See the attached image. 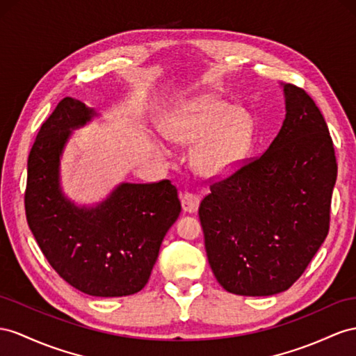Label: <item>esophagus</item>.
Returning <instances> with one entry per match:
<instances>
[{
  "mask_svg": "<svg viewBox=\"0 0 356 356\" xmlns=\"http://www.w3.org/2000/svg\"><path fill=\"white\" fill-rule=\"evenodd\" d=\"M180 202H181V207H184L185 212L193 213L198 209L200 198H198L197 194L188 193V191H185V193L180 194Z\"/></svg>",
  "mask_w": 356,
  "mask_h": 356,
  "instance_id": "34e87169",
  "label": "esophagus"
}]
</instances>
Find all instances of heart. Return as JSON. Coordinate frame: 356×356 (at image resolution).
I'll use <instances>...</instances> for the list:
<instances>
[{
    "instance_id": "obj_1",
    "label": "heart",
    "mask_w": 356,
    "mask_h": 356,
    "mask_svg": "<svg viewBox=\"0 0 356 356\" xmlns=\"http://www.w3.org/2000/svg\"><path fill=\"white\" fill-rule=\"evenodd\" d=\"M172 140L198 144L194 165L206 176L232 171L247 153L252 138V118L224 100L206 99L188 109L170 131Z\"/></svg>"
}]
</instances>
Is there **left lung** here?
<instances>
[{"label": "left lung", "mask_w": 356, "mask_h": 356, "mask_svg": "<svg viewBox=\"0 0 356 356\" xmlns=\"http://www.w3.org/2000/svg\"><path fill=\"white\" fill-rule=\"evenodd\" d=\"M286 120L268 150L213 180L200 203L209 265L230 293L270 296L302 275L326 239L337 159L307 91L284 86Z\"/></svg>", "instance_id": "obj_1"}]
</instances>
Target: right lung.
<instances>
[{
    "label": "right lung",
    "mask_w": 356,
    "mask_h": 356,
    "mask_svg": "<svg viewBox=\"0 0 356 356\" xmlns=\"http://www.w3.org/2000/svg\"><path fill=\"white\" fill-rule=\"evenodd\" d=\"M91 114L81 100L65 97L40 126L29 156L26 222L52 269L72 287L91 296H127L147 284L181 206L170 180L123 184L90 211L61 195V149L69 129Z\"/></svg>",
    "instance_id": "add662e5"
}]
</instances>
